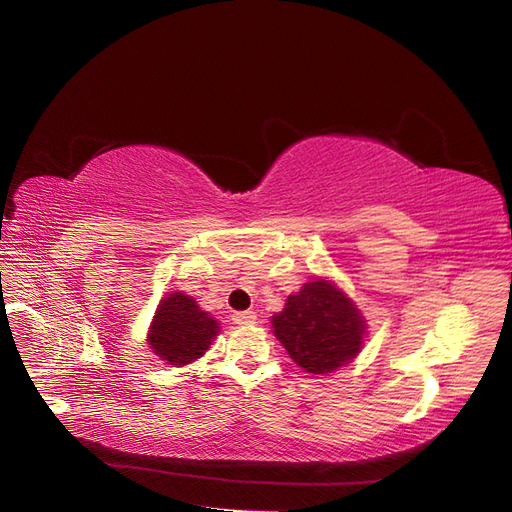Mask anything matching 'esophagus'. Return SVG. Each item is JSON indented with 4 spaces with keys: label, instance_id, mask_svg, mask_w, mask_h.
I'll use <instances>...</instances> for the list:
<instances>
[{
    "label": "esophagus",
    "instance_id": "34e87169",
    "mask_svg": "<svg viewBox=\"0 0 512 512\" xmlns=\"http://www.w3.org/2000/svg\"><path fill=\"white\" fill-rule=\"evenodd\" d=\"M232 321L236 325H253L257 321V315L253 310H244V312H234L232 315Z\"/></svg>",
    "mask_w": 512,
    "mask_h": 512
}]
</instances>
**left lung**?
Wrapping results in <instances>:
<instances>
[{
    "label": "left lung",
    "mask_w": 512,
    "mask_h": 512,
    "mask_svg": "<svg viewBox=\"0 0 512 512\" xmlns=\"http://www.w3.org/2000/svg\"><path fill=\"white\" fill-rule=\"evenodd\" d=\"M272 327L289 357L310 374H329L351 364L366 336L359 308L323 278L289 295L283 312L272 317Z\"/></svg>",
    "instance_id": "1"
}]
</instances>
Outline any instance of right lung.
<instances>
[{
    "label": "right lung",
    "instance_id": "right-lung-1",
    "mask_svg": "<svg viewBox=\"0 0 512 512\" xmlns=\"http://www.w3.org/2000/svg\"><path fill=\"white\" fill-rule=\"evenodd\" d=\"M217 334L219 321L189 295L174 291L159 302L146 342L161 361L180 368L200 359Z\"/></svg>",
    "mask_w": 512,
    "mask_h": 512
}]
</instances>
